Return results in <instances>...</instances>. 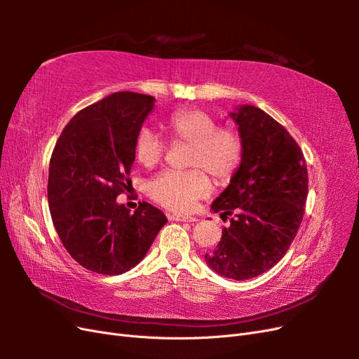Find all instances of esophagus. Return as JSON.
<instances>
[{
  "mask_svg": "<svg viewBox=\"0 0 359 359\" xmlns=\"http://www.w3.org/2000/svg\"><path fill=\"white\" fill-rule=\"evenodd\" d=\"M169 220H175V222H187V223H194L196 222V217L193 215H186V214H169Z\"/></svg>",
  "mask_w": 359,
  "mask_h": 359,
  "instance_id": "esophagus-1",
  "label": "esophagus"
}]
</instances>
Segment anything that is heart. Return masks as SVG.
Returning <instances> with one entry per match:
<instances>
[{
  "label": "heart",
  "mask_w": 359,
  "mask_h": 359,
  "mask_svg": "<svg viewBox=\"0 0 359 359\" xmlns=\"http://www.w3.org/2000/svg\"><path fill=\"white\" fill-rule=\"evenodd\" d=\"M173 142L189 144L186 170L168 169L151 178L147 193L151 199L173 211H187L212 190L210 175L217 184L229 182L243 160V136L232 126L219 121L202 109L184 107L173 111L163 123ZM168 145L153 128L140 127L135 137V154L145 168L163 160Z\"/></svg>",
  "instance_id": "heart-1"
}]
</instances>
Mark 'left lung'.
I'll return each instance as SVG.
<instances>
[{
  "label": "left lung",
  "mask_w": 359,
  "mask_h": 359,
  "mask_svg": "<svg viewBox=\"0 0 359 359\" xmlns=\"http://www.w3.org/2000/svg\"><path fill=\"white\" fill-rule=\"evenodd\" d=\"M232 116L244 142L241 166L211 208L233 217L205 259L220 276L247 280L273 268L295 240L309 173L297 140L273 116L248 104Z\"/></svg>",
  "instance_id": "left-lung-1"
}]
</instances>
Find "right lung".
I'll return each instance as SVG.
<instances>
[{
  "label": "right lung",
  "mask_w": 359,
  "mask_h": 359,
  "mask_svg": "<svg viewBox=\"0 0 359 359\" xmlns=\"http://www.w3.org/2000/svg\"><path fill=\"white\" fill-rule=\"evenodd\" d=\"M154 97L119 91L83 107L52 151L48 202L69 255L83 268L118 276L144 259L168 219L154 205L116 203L130 186L135 137Z\"/></svg>",
  "instance_id": "1"
}]
</instances>
